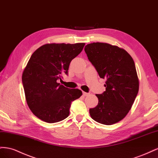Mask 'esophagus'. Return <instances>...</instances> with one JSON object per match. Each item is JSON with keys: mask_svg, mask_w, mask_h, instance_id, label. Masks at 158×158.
I'll return each mask as SVG.
<instances>
[{"mask_svg": "<svg viewBox=\"0 0 158 158\" xmlns=\"http://www.w3.org/2000/svg\"><path fill=\"white\" fill-rule=\"evenodd\" d=\"M89 93H86V92H83V95L84 96H88V95H89Z\"/></svg>", "mask_w": 158, "mask_h": 158, "instance_id": "1", "label": "esophagus"}]
</instances>
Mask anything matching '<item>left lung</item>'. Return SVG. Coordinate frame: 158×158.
I'll return each instance as SVG.
<instances>
[{"label":"left lung","instance_id":"left-lung-1","mask_svg":"<svg viewBox=\"0 0 158 158\" xmlns=\"http://www.w3.org/2000/svg\"><path fill=\"white\" fill-rule=\"evenodd\" d=\"M89 60L101 78H106V91L96 94L98 106L89 109L94 121L111 125L121 121L130 111L139 89L136 66L123 49L106 43H93L84 48Z\"/></svg>","mask_w":158,"mask_h":158}]
</instances>
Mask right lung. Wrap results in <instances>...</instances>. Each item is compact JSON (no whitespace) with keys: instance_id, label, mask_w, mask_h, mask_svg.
Segmentation results:
<instances>
[{"instance_id":"add662e5","label":"right lung","mask_w":158,"mask_h":158,"mask_svg":"<svg viewBox=\"0 0 158 158\" xmlns=\"http://www.w3.org/2000/svg\"><path fill=\"white\" fill-rule=\"evenodd\" d=\"M84 43L48 44L31 56L22 74V84L27 106L41 120L54 123L69 115L72 102L82 95L57 82L60 74H68L71 60L82 51Z\"/></svg>"}]
</instances>
